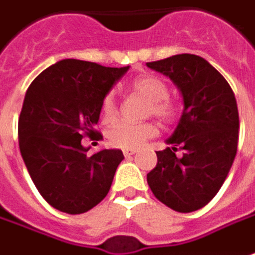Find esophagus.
I'll return each instance as SVG.
<instances>
[{"label": "esophagus", "instance_id": "esophagus-1", "mask_svg": "<svg viewBox=\"0 0 255 255\" xmlns=\"http://www.w3.org/2000/svg\"><path fill=\"white\" fill-rule=\"evenodd\" d=\"M136 153V150H123V154H125V157H129V156H132V154H134Z\"/></svg>", "mask_w": 255, "mask_h": 255}]
</instances>
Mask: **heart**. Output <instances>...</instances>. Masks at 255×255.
<instances>
[{
  "label": "heart",
  "mask_w": 255,
  "mask_h": 255,
  "mask_svg": "<svg viewBox=\"0 0 255 255\" xmlns=\"http://www.w3.org/2000/svg\"><path fill=\"white\" fill-rule=\"evenodd\" d=\"M130 89L134 93L143 95L150 101L147 106V112L163 121H171L176 113L177 106L169 96V86L159 76L146 75L134 79L130 84ZM119 115V108L116 98L112 92H109L102 101V121L103 123L113 122ZM157 134V128L152 122L132 123V122H116L108 130L109 143L115 147L121 149H137L143 143L153 136Z\"/></svg>",
  "instance_id": "1"
}]
</instances>
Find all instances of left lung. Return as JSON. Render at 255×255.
<instances>
[{"instance_id":"obj_1","label":"left lung","mask_w":255,"mask_h":255,"mask_svg":"<svg viewBox=\"0 0 255 255\" xmlns=\"http://www.w3.org/2000/svg\"><path fill=\"white\" fill-rule=\"evenodd\" d=\"M169 76L183 95V113L167 143L156 152L157 164L147 173L154 197L179 213L204 207L219 193L239 144V109L224 76L201 56L180 54L147 62ZM180 148L181 158L175 156Z\"/></svg>"}]
</instances>
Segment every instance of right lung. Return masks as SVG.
<instances>
[{"label": "right lung", "mask_w": 255, "mask_h": 255, "mask_svg": "<svg viewBox=\"0 0 255 255\" xmlns=\"http://www.w3.org/2000/svg\"><path fill=\"white\" fill-rule=\"evenodd\" d=\"M128 69L64 59L38 75L25 93L19 150L35 187L56 210L82 214L109 193L122 150L89 156L81 140L102 139L95 126L103 98Z\"/></svg>", "instance_id": "1"}]
</instances>
